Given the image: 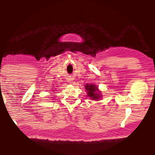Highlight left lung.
Here are the masks:
<instances>
[{
	"label": "left lung",
	"instance_id": "1",
	"mask_svg": "<svg viewBox=\"0 0 155 155\" xmlns=\"http://www.w3.org/2000/svg\"><path fill=\"white\" fill-rule=\"evenodd\" d=\"M85 89L87 90V91L88 97H91V98L94 99H94H98L99 97H100V95L96 92V91L98 90L97 87H96L95 85H92V84H86Z\"/></svg>",
	"mask_w": 155,
	"mask_h": 155
}]
</instances>
